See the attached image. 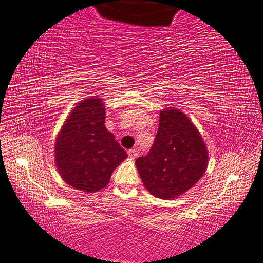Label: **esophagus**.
Segmentation results:
<instances>
[{
  "label": "esophagus",
  "mask_w": 263,
  "mask_h": 263,
  "mask_svg": "<svg viewBox=\"0 0 263 263\" xmlns=\"http://www.w3.org/2000/svg\"><path fill=\"white\" fill-rule=\"evenodd\" d=\"M137 155H139V153H137L136 149H129L128 151V156L130 157V159L134 160Z\"/></svg>",
  "instance_id": "esophagus-1"
}]
</instances>
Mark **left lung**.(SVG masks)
Returning <instances> with one entry per match:
<instances>
[{
    "label": "left lung",
    "instance_id": "1",
    "mask_svg": "<svg viewBox=\"0 0 263 263\" xmlns=\"http://www.w3.org/2000/svg\"><path fill=\"white\" fill-rule=\"evenodd\" d=\"M207 165V147L188 116L171 107L161 110L151 151L136 159L145 189L159 199H176L195 185Z\"/></svg>",
    "mask_w": 263,
    "mask_h": 263
}]
</instances>
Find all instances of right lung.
<instances>
[{
  "label": "right lung",
  "mask_w": 263,
  "mask_h": 263,
  "mask_svg": "<svg viewBox=\"0 0 263 263\" xmlns=\"http://www.w3.org/2000/svg\"><path fill=\"white\" fill-rule=\"evenodd\" d=\"M104 111L102 99L81 101L56 137V168L64 182L78 191H101L114 169L128 156L104 127Z\"/></svg>",
  "instance_id": "obj_1"
}]
</instances>
